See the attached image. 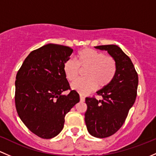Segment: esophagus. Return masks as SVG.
<instances>
[{
  "instance_id": "obj_1",
  "label": "esophagus",
  "mask_w": 156,
  "mask_h": 156,
  "mask_svg": "<svg viewBox=\"0 0 156 156\" xmlns=\"http://www.w3.org/2000/svg\"><path fill=\"white\" fill-rule=\"evenodd\" d=\"M80 101H82V102H84L85 101V97L83 95V94H80Z\"/></svg>"
}]
</instances>
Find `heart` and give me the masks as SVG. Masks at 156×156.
<instances>
[{"mask_svg": "<svg viewBox=\"0 0 156 156\" xmlns=\"http://www.w3.org/2000/svg\"><path fill=\"white\" fill-rule=\"evenodd\" d=\"M86 68V69L85 68ZM86 69L84 76L72 83V89L81 94H87L96 89L98 85L103 88L113 81L117 71L116 62L112 56L91 48H85L78 52L73 58L67 59L63 66L65 76L73 81L79 74L80 69Z\"/></svg>", "mask_w": 156, "mask_h": 156, "instance_id": "obj_1", "label": "heart"}]
</instances>
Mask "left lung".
Segmentation results:
<instances>
[{"mask_svg":"<svg viewBox=\"0 0 156 156\" xmlns=\"http://www.w3.org/2000/svg\"><path fill=\"white\" fill-rule=\"evenodd\" d=\"M95 48L107 51L117 65L116 74L111 83L97 91L102 100L86 98L85 122L88 131L94 137L104 138L113 135L124 124L137 97L138 75L130 58L118 46Z\"/></svg>","mask_w":156,"mask_h":156,"instance_id":"1","label":"left lung"}]
</instances>
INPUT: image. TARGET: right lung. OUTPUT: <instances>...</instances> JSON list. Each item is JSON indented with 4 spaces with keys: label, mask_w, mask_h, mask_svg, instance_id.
I'll use <instances>...</instances> for the list:
<instances>
[{
    "label": "right lung",
    "mask_w": 156,
    "mask_h": 156,
    "mask_svg": "<svg viewBox=\"0 0 156 156\" xmlns=\"http://www.w3.org/2000/svg\"><path fill=\"white\" fill-rule=\"evenodd\" d=\"M73 51L62 45H45L32 51L17 72V113L25 126L43 139H50L61 132L65 115L80 101V95L70 89L63 70ZM67 90H70L67 96L61 94Z\"/></svg>",
    "instance_id": "add662e5"
}]
</instances>
